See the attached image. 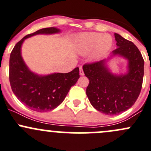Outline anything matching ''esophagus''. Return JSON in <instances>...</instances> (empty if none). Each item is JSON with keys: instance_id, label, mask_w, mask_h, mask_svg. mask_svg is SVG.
Returning a JSON list of instances; mask_svg holds the SVG:
<instances>
[{"instance_id": "esophagus-1", "label": "esophagus", "mask_w": 151, "mask_h": 151, "mask_svg": "<svg viewBox=\"0 0 151 151\" xmlns=\"http://www.w3.org/2000/svg\"><path fill=\"white\" fill-rule=\"evenodd\" d=\"M80 75H84V71H83V67H80Z\"/></svg>"}]
</instances>
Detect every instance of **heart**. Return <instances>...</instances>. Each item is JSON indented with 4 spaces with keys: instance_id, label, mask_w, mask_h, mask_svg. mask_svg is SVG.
<instances>
[{
    "instance_id": "heart-1",
    "label": "heart",
    "mask_w": 151,
    "mask_h": 151,
    "mask_svg": "<svg viewBox=\"0 0 151 151\" xmlns=\"http://www.w3.org/2000/svg\"><path fill=\"white\" fill-rule=\"evenodd\" d=\"M112 36L97 32H90L80 35L77 41V47L82 54H88L93 50L96 57L103 55L112 46Z\"/></svg>"
}]
</instances>
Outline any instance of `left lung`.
<instances>
[{"instance_id":"left-lung-1","label":"left lung","mask_w":151,"mask_h":151,"mask_svg":"<svg viewBox=\"0 0 151 151\" xmlns=\"http://www.w3.org/2000/svg\"><path fill=\"white\" fill-rule=\"evenodd\" d=\"M116 45L112 51L129 60V72L113 75L104 65V60L87 63L83 68L89 84L87 96L92 106L108 115H118L127 110L135 103L142 89L144 76V60L133 42L115 33Z\"/></svg>"}]
</instances>
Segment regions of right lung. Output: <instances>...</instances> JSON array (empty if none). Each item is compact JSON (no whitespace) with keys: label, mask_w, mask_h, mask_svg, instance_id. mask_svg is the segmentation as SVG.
<instances>
[{"label":"right lung","mask_w":151,"mask_h":151,"mask_svg":"<svg viewBox=\"0 0 151 151\" xmlns=\"http://www.w3.org/2000/svg\"><path fill=\"white\" fill-rule=\"evenodd\" d=\"M55 28H46L27 35L16 44L9 59V82L17 98L32 110L47 112L63 102L71 86L80 77L78 67L68 73L38 76L32 73L21 56V46L25 39L39 33L59 32Z\"/></svg>","instance_id":"1"}]
</instances>
